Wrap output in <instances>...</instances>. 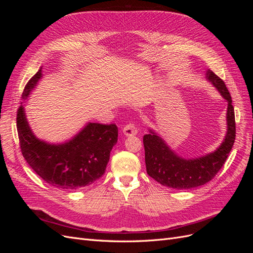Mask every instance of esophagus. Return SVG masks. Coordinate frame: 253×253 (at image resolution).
<instances>
[{
    "label": "esophagus",
    "instance_id": "esophagus-1",
    "mask_svg": "<svg viewBox=\"0 0 253 253\" xmlns=\"http://www.w3.org/2000/svg\"><path fill=\"white\" fill-rule=\"evenodd\" d=\"M122 132H124V134L126 136L129 137V136H135L138 131H137V127L135 126L134 124H128V125H126L124 127V129H122Z\"/></svg>",
    "mask_w": 253,
    "mask_h": 253
}]
</instances>
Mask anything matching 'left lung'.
Segmentation results:
<instances>
[{"label":"left lung","mask_w":253,"mask_h":253,"mask_svg":"<svg viewBox=\"0 0 253 253\" xmlns=\"http://www.w3.org/2000/svg\"><path fill=\"white\" fill-rule=\"evenodd\" d=\"M206 79L212 83L228 103L227 132L218 148L204 156L183 158L170 148L154 129L143 136L147 173L160 185L177 190L193 189L210 181L224 166L235 140V118L231 96L224 81L208 70Z\"/></svg>","instance_id":"1"}]
</instances>
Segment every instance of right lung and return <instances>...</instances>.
I'll return each mask as SVG.
<instances>
[{"instance_id": "add662e5", "label": "right lung", "mask_w": 253, "mask_h": 253, "mask_svg": "<svg viewBox=\"0 0 253 253\" xmlns=\"http://www.w3.org/2000/svg\"><path fill=\"white\" fill-rule=\"evenodd\" d=\"M43 78L42 67L23 90L17 115V128L22 154L30 168L52 187L78 190L91 185L105 173L113 147L117 143L115 125L87 122L71 139L51 143L38 138L30 127L24 104Z\"/></svg>"}]
</instances>
